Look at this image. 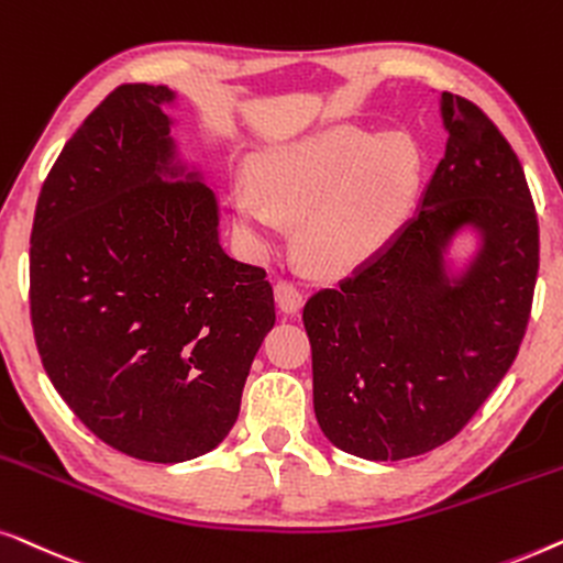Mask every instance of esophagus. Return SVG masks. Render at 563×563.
I'll list each match as a JSON object with an SVG mask.
<instances>
[{
  "instance_id": "obj_1",
  "label": "esophagus",
  "mask_w": 563,
  "mask_h": 563,
  "mask_svg": "<svg viewBox=\"0 0 563 563\" xmlns=\"http://www.w3.org/2000/svg\"><path fill=\"white\" fill-rule=\"evenodd\" d=\"M275 300H278L280 311L298 313L303 308L306 296L292 280H278V285H275Z\"/></svg>"
}]
</instances>
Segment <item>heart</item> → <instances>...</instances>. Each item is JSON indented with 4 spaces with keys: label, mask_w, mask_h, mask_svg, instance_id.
<instances>
[{
    "label": "heart",
    "mask_w": 563,
    "mask_h": 563,
    "mask_svg": "<svg viewBox=\"0 0 563 563\" xmlns=\"http://www.w3.org/2000/svg\"><path fill=\"white\" fill-rule=\"evenodd\" d=\"M421 150L406 134L336 124L250 163L252 191L234 196L240 232L267 250L278 217L300 221V250L319 271L346 273L377 255L413 211Z\"/></svg>",
    "instance_id": "1"
}]
</instances>
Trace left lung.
Masks as SVG:
<instances>
[{
  "label": "left lung",
  "mask_w": 563,
  "mask_h": 563,
  "mask_svg": "<svg viewBox=\"0 0 563 563\" xmlns=\"http://www.w3.org/2000/svg\"><path fill=\"white\" fill-rule=\"evenodd\" d=\"M441 114L446 153L416 217L303 306L321 431L372 462L454 439L516 362L533 306L538 217L516 150L470 99L443 91ZM462 225L486 247L449 286L440 250Z\"/></svg>",
  "instance_id": "left-lung-1"
}]
</instances>
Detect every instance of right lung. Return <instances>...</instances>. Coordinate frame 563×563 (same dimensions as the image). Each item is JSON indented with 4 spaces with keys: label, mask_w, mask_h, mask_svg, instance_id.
<instances>
[{
    "label": "right lung",
    "mask_w": 563,
    "mask_h": 563,
    "mask_svg": "<svg viewBox=\"0 0 563 563\" xmlns=\"http://www.w3.org/2000/svg\"><path fill=\"white\" fill-rule=\"evenodd\" d=\"M170 99L117 86L60 150L30 234V321L53 387L93 437L161 464L227 437L275 327L265 267L221 250L213 194L170 165Z\"/></svg>",
    "instance_id": "obj_1"
}]
</instances>
